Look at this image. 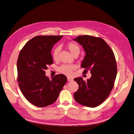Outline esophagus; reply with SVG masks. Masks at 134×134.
Here are the masks:
<instances>
[{
  "label": "esophagus",
  "mask_w": 134,
  "mask_h": 134,
  "mask_svg": "<svg viewBox=\"0 0 134 134\" xmlns=\"http://www.w3.org/2000/svg\"><path fill=\"white\" fill-rule=\"evenodd\" d=\"M67 80H68V81H69V82H71V81H73V79L70 78V77H67Z\"/></svg>",
  "instance_id": "obj_1"
}]
</instances>
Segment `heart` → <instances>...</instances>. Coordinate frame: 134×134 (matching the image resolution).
Masks as SVG:
<instances>
[{
	"label": "heart",
	"instance_id": "1",
	"mask_svg": "<svg viewBox=\"0 0 134 134\" xmlns=\"http://www.w3.org/2000/svg\"><path fill=\"white\" fill-rule=\"evenodd\" d=\"M67 47L70 53L74 55L76 53H79L80 48L79 46L74 43H69L67 44ZM60 51V47L59 46L55 47L52 53V56L53 60H56L58 58V55ZM76 68L75 65L72 64H65L63 65L59 68V71L64 75L67 76H71L72 74V71Z\"/></svg>",
	"mask_w": 134,
	"mask_h": 134
}]
</instances>
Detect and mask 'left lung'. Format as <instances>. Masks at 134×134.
Wrapping results in <instances>:
<instances>
[{"mask_svg":"<svg viewBox=\"0 0 134 134\" xmlns=\"http://www.w3.org/2000/svg\"><path fill=\"white\" fill-rule=\"evenodd\" d=\"M74 40L82 46L86 54L81 64L85 69L83 73L90 70L92 74L86 81L82 77L74 79L79 84L74 98L83 106L95 107L106 100L114 87L117 74L115 58L111 48L102 38L83 35Z\"/></svg>","mask_w":134,"mask_h":134,"instance_id":"8db88e82","label":"left lung"}]
</instances>
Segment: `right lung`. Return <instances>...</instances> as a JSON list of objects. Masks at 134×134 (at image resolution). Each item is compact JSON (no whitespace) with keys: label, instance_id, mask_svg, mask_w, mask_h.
Wrapping results in <instances>:
<instances>
[{"label":"right lung","instance_id":"1","mask_svg":"<svg viewBox=\"0 0 134 134\" xmlns=\"http://www.w3.org/2000/svg\"><path fill=\"white\" fill-rule=\"evenodd\" d=\"M63 36H37L21 49L17 61L18 82L25 98L40 107L54 103L67 79L58 74L50 80L45 76L47 66L53 63L51 51Z\"/></svg>","mask_w":134,"mask_h":134}]
</instances>
